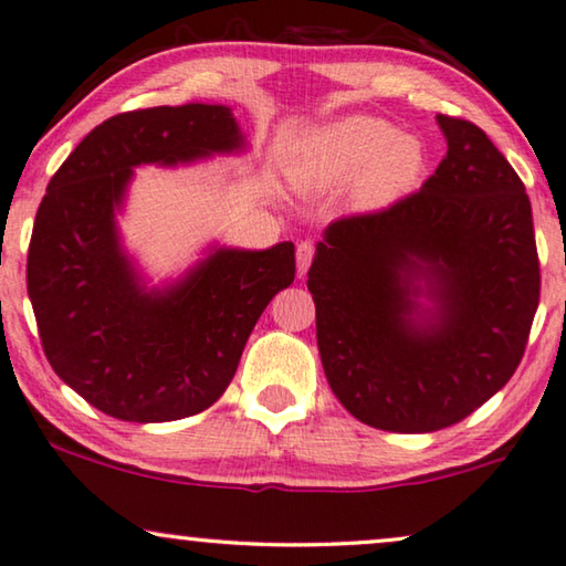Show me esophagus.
Listing matches in <instances>:
<instances>
[{"label":"esophagus","instance_id":"34e87169","mask_svg":"<svg viewBox=\"0 0 566 566\" xmlns=\"http://www.w3.org/2000/svg\"><path fill=\"white\" fill-rule=\"evenodd\" d=\"M311 261H313V245L311 243H298V248H295V263H298V275L301 277L308 273Z\"/></svg>","mask_w":566,"mask_h":566}]
</instances>
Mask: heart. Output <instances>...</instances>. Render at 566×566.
I'll list each match as a JSON object with an SVG mask.
<instances>
[{
  "mask_svg": "<svg viewBox=\"0 0 566 566\" xmlns=\"http://www.w3.org/2000/svg\"><path fill=\"white\" fill-rule=\"evenodd\" d=\"M426 147L384 117L354 115L318 129L303 155V180L318 188L354 182L356 206L388 208L416 188Z\"/></svg>",
  "mask_w": 566,
  "mask_h": 566,
  "instance_id": "heart-1",
  "label": "heart"
}]
</instances>
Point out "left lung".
Instances as JSON below:
<instances>
[{
	"mask_svg": "<svg viewBox=\"0 0 566 566\" xmlns=\"http://www.w3.org/2000/svg\"><path fill=\"white\" fill-rule=\"evenodd\" d=\"M447 157L413 196L333 220L308 271L328 386L374 429L467 419L524 356L539 305L532 206L484 129L437 115Z\"/></svg>",
	"mask_w": 566,
	"mask_h": 566,
	"instance_id": "1",
	"label": "left lung"
}]
</instances>
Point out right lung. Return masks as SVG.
<instances>
[{"mask_svg":"<svg viewBox=\"0 0 566 566\" xmlns=\"http://www.w3.org/2000/svg\"><path fill=\"white\" fill-rule=\"evenodd\" d=\"M233 109L190 102L105 119L52 175L34 218L27 293L50 366L119 421L206 411L233 381L265 305L295 277L291 240L210 245L180 277L147 285L119 235L140 165L178 168L245 150Z\"/></svg>","mask_w":566,"mask_h":566,"instance_id":"add662e5","label":"right lung"}]
</instances>
